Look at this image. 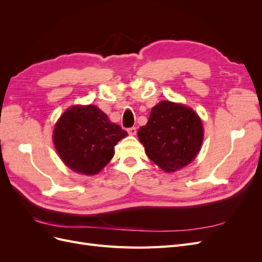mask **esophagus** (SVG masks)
I'll list each match as a JSON object with an SVG mask.
<instances>
[{"label":"esophagus","instance_id":"1","mask_svg":"<svg viewBox=\"0 0 262 262\" xmlns=\"http://www.w3.org/2000/svg\"><path fill=\"white\" fill-rule=\"evenodd\" d=\"M126 131H128V133L131 134V136H136V134H137V128H136V126H132V128H129Z\"/></svg>","mask_w":262,"mask_h":262}]
</instances>
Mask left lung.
<instances>
[{
	"label": "left lung",
	"instance_id": "1",
	"mask_svg": "<svg viewBox=\"0 0 262 262\" xmlns=\"http://www.w3.org/2000/svg\"><path fill=\"white\" fill-rule=\"evenodd\" d=\"M203 125L191 108L162 100L152 108L148 121L138 131L152 162L165 171H176L191 163L200 152Z\"/></svg>",
	"mask_w": 262,
	"mask_h": 262
}]
</instances>
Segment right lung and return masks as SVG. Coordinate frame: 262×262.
Segmentation results:
<instances>
[{"label":"right lung","instance_id":"right-lung-1","mask_svg":"<svg viewBox=\"0 0 262 262\" xmlns=\"http://www.w3.org/2000/svg\"><path fill=\"white\" fill-rule=\"evenodd\" d=\"M128 136L120 125L110 122L95 105H76L66 110L53 130V143L69 168L83 173H98L115 154V145Z\"/></svg>","mask_w":262,"mask_h":262}]
</instances>
